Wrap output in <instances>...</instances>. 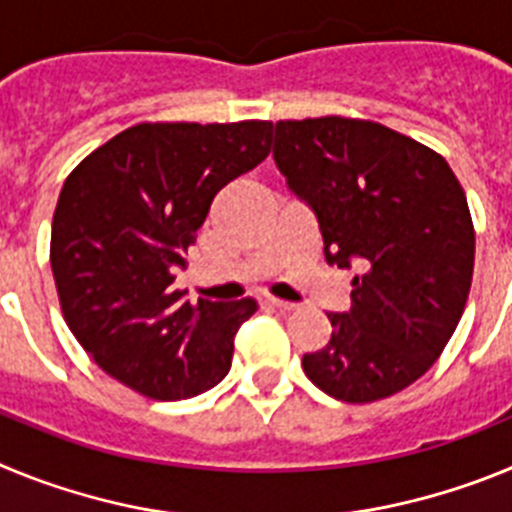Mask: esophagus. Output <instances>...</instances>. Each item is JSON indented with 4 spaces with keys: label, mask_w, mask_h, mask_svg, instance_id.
I'll use <instances>...</instances> for the list:
<instances>
[{
    "label": "esophagus",
    "mask_w": 512,
    "mask_h": 512,
    "mask_svg": "<svg viewBox=\"0 0 512 512\" xmlns=\"http://www.w3.org/2000/svg\"><path fill=\"white\" fill-rule=\"evenodd\" d=\"M266 305L274 307V310H279V312H292L297 307V305H292V302L277 300V297H269V300H266Z\"/></svg>",
    "instance_id": "esophagus-1"
}]
</instances>
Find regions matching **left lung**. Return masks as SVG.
Here are the masks:
<instances>
[{
    "label": "left lung",
    "instance_id": "8db88e82",
    "mask_svg": "<svg viewBox=\"0 0 512 512\" xmlns=\"http://www.w3.org/2000/svg\"><path fill=\"white\" fill-rule=\"evenodd\" d=\"M274 161L318 217L325 261L359 266L351 310L328 312L330 341L302 356L341 402H377L423 377L467 305L474 225L441 153L356 117L279 120Z\"/></svg>",
    "mask_w": 512,
    "mask_h": 512
}]
</instances>
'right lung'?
<instances>
[{
    "instance_id": "right-lung-1",
    "label": "right lung",
    "mask_w": 512,
    "mask_h": 512,
    "mask_svg": "<svg viewBox=\"0 0 512 512\" xmlns=\"http://www.w3.org/2000/svg\"><path fill=\"white\" fill-rule=\"evenodd\" d=\"M271 122H140L63 182L51 230L61 312L89 356L151 400H187L228 374L256 300H184L174 271L215 194L271 151Z\"/></svg>"
}]
</instances>
